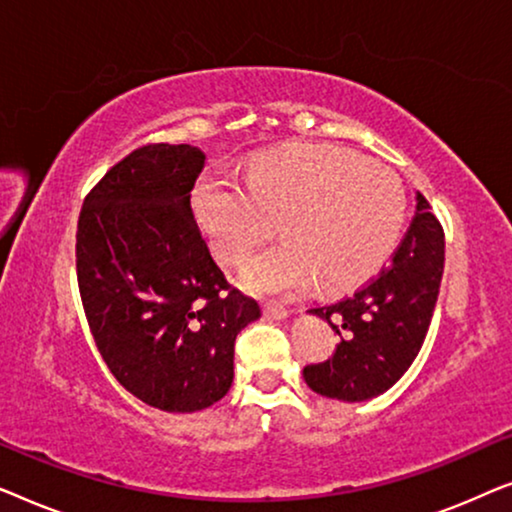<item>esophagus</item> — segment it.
<instances>
[{"label":"esophagus","mask_w":512,"mask_h":512,"mask_svg":"<svg viewBox=\"0 0 512 512\" xmlns=\"http://www.w3.org/2000/svg\"><path fill=\"white\" fill-rule=\"evenodd\" d=\"M263 310L272 319H286V317H289V310H286L282 303H275V300H265Z\"/></svg>","instance_id":"1"}]
</instances>
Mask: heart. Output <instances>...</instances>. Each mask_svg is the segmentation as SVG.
<instances>
[{
  "label": "heart",
  "instance_id": "b5f03b06",
  "mask_svg": "<svg viewBox=\"0 0 512 512\" xmlns=\"http://www.w3.org/2000/svg\"><path fill=\"white\" fill-rule=\"evenodd\" d=\"M193 207L214 254L242 265L275 233L284 242L249 263L258 291H324L368 279L394 249L405 216L396 172L331 144H293L254 158L247 181L207 174Z\"/></svg>",
  "mask_w": 512,
  "mask_h": 512
}]
</instances>
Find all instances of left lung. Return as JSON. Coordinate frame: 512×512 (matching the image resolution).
<instances>
[{
    "mask_svg": "<svg viewBox=\"0 0 512 512\" xmlns=\"http://www.w3.org/2000/svg\"><path fill=\"white\" fill-rule=\"evenodd\" d=\"M445 265V233L429 200L391 261L349 296L312 307L340 335L335 352L303 368L307 387L338 401H366L401 380L429 331Z\"/></svg>",
    "mask_w": 512,
    "mask_h": 512,
    "instance_id": "left-lung-1",
    "label": "left lung"
}]
</instances>
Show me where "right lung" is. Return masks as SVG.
Listing matches in <instances>:
<instances>
[{"instance_id":"1","label":"right lung","mask_w":512,"mask_h":512,"mask_svg":"<svg viewBox=\"0 0 512 512\" xmlns=\"http://www.w3.org/2000/svg\"><path fill=\"white\" fill-rule=\"evenodd\" d=\"M205 153L144 144L83 200L76 279L111 375L151 408L205 410L233 384L235 338L261 317L228 284L193 219Z\"/></svg>"}]
</instances>
